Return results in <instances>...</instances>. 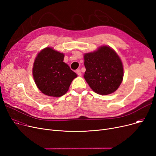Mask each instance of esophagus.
Masks as SVG:
<instances>
[{
  "label": "esophagus",
  "instance_id": "34e87169",
  "mask_svg": "<svg viewBox=\"0 0 156 156\" xmlns=\"http://www.w3.org/2000/svg\"><path fill=\"white\" fill-rule=\"evenodd\" d=\"M76 74H77L78 76H81V70L80 69H76Z\"/></svg>",
  "mask_w": 156,
  "mask_h": 156
}]
</instances>
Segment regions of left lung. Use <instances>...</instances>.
<instances>
[{"label":"left lung","mask_w":156,"mask_h":156,"mask_svg":"<svg viewBox=\"0 0 156 156\" xmlns=\"http://www.w3.org/2000/svg\"><path fill=\"white\" fill-rule=\"evenodd\" d=\"M84 78L93 90L100 95L115 92L123 78V67L119 57L112 48L101 46L84 55Z\"/></svg>","instance_id":"left-lung-1"}]
</instances>
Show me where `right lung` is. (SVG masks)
I'll return each mask as SVG.
<instances>
[{"instance_id": "obj_1", "label": "right lung", "mask_w": 156, "mask_h": 156, "mask_svg": "<svg viewBox=\"0 0 156 156\" xmlns=\"http://www.w3.org/2000/svg\"><path fill=\"white\" fill-rule=\"evenodd\" d=\"M64 55L52 48L46 47L36 57L33 76L40 90L46 95L59 97L64 95L74 78L77 77L63 62Z\"/></svg>"}]
</instances>
